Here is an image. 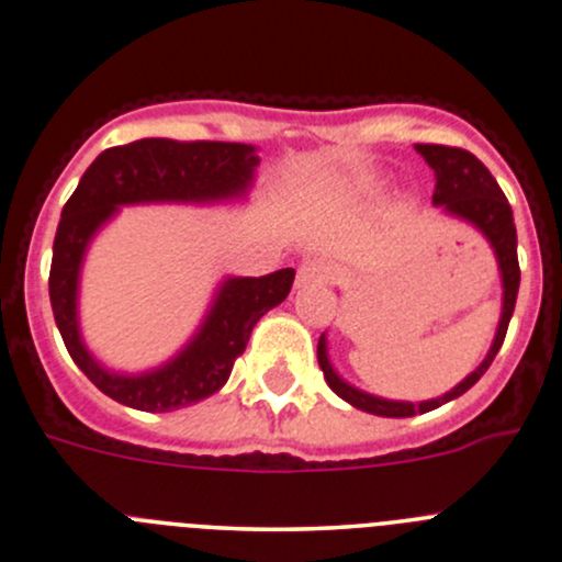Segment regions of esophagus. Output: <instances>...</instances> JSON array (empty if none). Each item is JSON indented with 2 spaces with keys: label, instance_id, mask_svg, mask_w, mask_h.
Wrapping results in <instances>:
<instances>
[{
  "label": "esophagus",
  "instance_id": "obj_1",
  "mask_svg": "<svg viewBox=\"0 0 562 562\" xmlns=\"http://www.w3.org/2000/svg\"><path fill=\"white\" fill-rule=\"evenodd\" d=\"M334 279L331 268L324 260H305L297 270V286H321Z\"/></svg>",
  "mask_w": 562,
  "mask_h": 562
}]
</instances>
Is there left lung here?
<instances>
[{"mask_svg":"<svg viewBox=\"0 0 562 562\" xmlns=\"http://www.w3.org/2000/svg\"><path fill=\"white\" fill-rule=\"evenodd\" d=\"M417 150L425 156V161L435 169V193L432 204L443 206L446 212L453 217H462L475 228L483 231V236L488 238L491 247L496 251V260H499L502 270V286H504V302H502V318L499 329H496L494 345H491L488 356L483 358V363L475 371L449 390L446 395L432 401L422 403H408V401H387L376 398V395L361 393L352 384L339 380L337 371L331 369L329 356H326V339L321 334L318 339V366L324 371L326 384L339 395L342 401H348L350 406L361 408V412L376 414V417H414V414L432 412V408L443 406L453 398H459L462 393L475 384L481 376L488 371V366L494 363L496 352H499L504 337H507L509 318H513L515 300H518V286H520V265H518V233H515V220H513V206H509L507 196L502 193L499 182L494 180V175L485 169V164L472 156L464 148H451V145H435V143H419Z\"/></svg>","mask_w":562,"mask_h":562,"instance_id":"1","label":"left lung"}]
</instances>
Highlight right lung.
<instances>
[{
  "mask_svg": "<svg viewBox=\"0 0 562 562\" xmlns=\"http://www.w3.org/2000/svg\"><path fill=\"white\" fill-rule=\"evenodd\" d=\"M260 159L244 143L145 137L103 150L66 201L53 244L49 302L68 356L100 393L137 412H175L217 393L249 334L270 307L292 292L294 268L260 279H225L196 337L178 358L145 374L105 371L85 348L77 321L79 268L90 238L122 204L220 201L241 196Z\"/></svg>",
  "mask_w": 562,
  "mask_h": 562,
  "instance_id": "1",
  "label": "right lung"
}]
</instances>
